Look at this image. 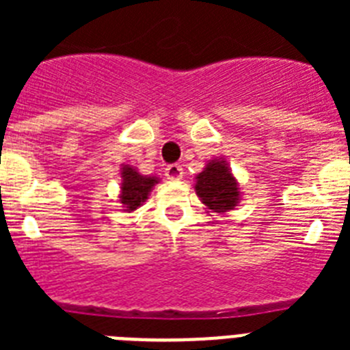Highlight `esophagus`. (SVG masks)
Listing matches in <instances>:
<instances>
[{
  "mask_svg": "<svg viewBox=\"0 0 350 350\" xmlns=\"http://www.w3.org/2000/svg\"><path fill=\"white\" fill-rule=\"evenodd\" d=\"M165 175L166 178H170V180H180L182 175H184V170H182L180 165H170L166 166Z\"/></svg>",
  "mask_w": 350,
  "mask_h": 350,
  "instance_id": "34e87169",
  "label": "esophagus"
}]
</instances>
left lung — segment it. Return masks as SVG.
<instances>
[{
    "label": "left lung",
    "instance_id": "1",
    "mask_svg": "<svg viewBox=\"0 0 350 350\" xmlns=\"http://www.w3.org/2000/svg\"><path fill=\"white\" fill-rule=\"evenodd\" d=\"M198 198L210 212H230L240 203V187L233 177L228 161L210 159L194 184Z\"/></svg>",
    "mask_w": 350,
    "mask_h": 350
}]
</instances>
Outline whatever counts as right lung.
<instances>
[{"mask_svg": "<svg viewBox=\"0 0 350 350\" xmlns=\"http://www.w3.org/2000/svg\"><path fill=\"white\" fill-rule=\"evenodd\" d=\"M120 178H122V182H120L119 198L126 212H133V210L144 205L154 185L159 182L157 177L140 175V172L131 165H122Z\"/></svg>", "mask_w": 350, "mask_h": 350, "instance_id": "obj_1", "label": "right lung"}]
</instances>
